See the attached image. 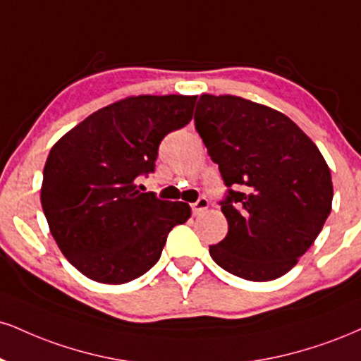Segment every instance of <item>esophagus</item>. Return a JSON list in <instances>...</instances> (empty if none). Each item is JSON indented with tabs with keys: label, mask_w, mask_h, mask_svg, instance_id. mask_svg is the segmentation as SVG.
<instances>
[{
	"label": "esophagus",
	"mask_w": 361,
	"mask_h": 361,
	"mask_svg": "<svg viewBox=\"0 0 361 361\" xmlns=\"http://www.w3.org/2000/svg\"><path fill=\"white\" fill-rule=\"evenodd\" d=\"M207 208H208V200L205 197H200L192 205V212L193 215H202Z\"/></svg>",
	"instance_id": "1"
}]
</instances>
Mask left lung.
<instances>
[{
  "mask_svg": "<svg viewBox=\"0 0 361 361\" xmlns=\"http://www.w3.org/2000/svg\"><path fill=\"white\" fill-rule=\"evenodd\" d=\"M195 128L219 164L228 233L212 259L247 281L284 276L326 222L331 173L288 116L235 95H200Z\"/></svg>",
  "mask_w": 361,
  "mask_h": 361,
  "instance_id": "1",
  "label": "left lung"
}]
</instances>
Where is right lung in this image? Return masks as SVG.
I'll list each match as a JSON object with an SVG mask.
<instances>
[{
	"label": "right lung",
	"mask_w": 361,
	"mask_h": 361,
	"mask_svg": "<svg viewBox=\"0 0 361 361\" xmlns=\"http://www.w3.org/2000/svg\"><path fill=\"white\" fill-rule=\"evenodd\" d=\"M197 97L137 95L102 107L51 147L42 208L56 245L77 271L104 284L137 279L158 262L188 203L141 193L159 142L192 121Z\"/></svg>",
	"instance_id": "right-lung-1"
}]
</instances>
